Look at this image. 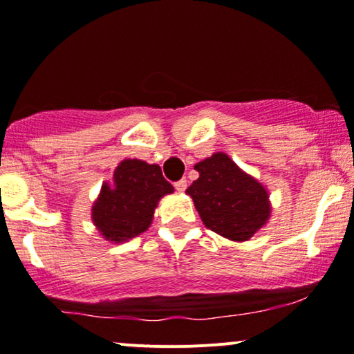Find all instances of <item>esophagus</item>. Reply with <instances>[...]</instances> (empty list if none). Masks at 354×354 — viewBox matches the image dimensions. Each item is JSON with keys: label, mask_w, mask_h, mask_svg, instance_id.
I'll return each instance as SVG.
<instances>
[{"label": "esophagus", "mask_w": 354, "mask_h": 354, "mask_svg": "<svg viewBox=\"0 0 354 354\" xmlns=\"http://www.w3.org/2000/svg\"><path fill=\"white\" fill-rule=\"evenodd\" d=\"M187 180H180V181H176V183H174V188H176V192L178 193H183L185 189H187Z\"/></svg>", "instance_id": "obj_1"}]
</instances>
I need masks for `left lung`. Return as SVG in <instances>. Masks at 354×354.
Here are the masks:
<instances>
[{"label": "left lung", "mask_w": 354, "mask_h": 354, "mask_svg": "<svg viewBox=\"0 0 354 354\" xmlns=\"http://www.w3.org/2000/svg\"><path fill=\"white\" fill-rule=\"evenodd\" d=\"M198 180L187 189L207 229L234 243L249 241L271 217L268 188L225 152L196 162Z\"/></svg>", "instance_id": "1"}]
</instances>
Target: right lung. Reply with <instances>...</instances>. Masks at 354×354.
<instances>
[{
    "mask_svg": "<svg viewBox=\"0 0 354 354\" xmlns=\"http://www.w3.org/2000/svg\"><path fill=\"white\" fill-rule=\"evenodd\" d=\"M174 192L161 167L142 159H124L93 202L91 221L103 239L122 244L146 232L162 196Z\"/></svg>",
    "mask_w": 354,
    "mask_h": 354,
    "instance_id": "add662e5",
    "label": "right lung"
}]
</instances>
